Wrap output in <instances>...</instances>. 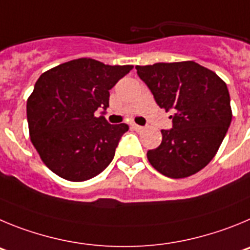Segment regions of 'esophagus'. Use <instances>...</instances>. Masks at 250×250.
Masks as SVG:
<instances>
[{
	"label": "esophagus",
	"instance_id": "obj_1",
	"mask_svg": "<svg viewBox=\"0 0 250 250\" xmlns=\"http://www.w3.org/2000/svg\"><path fill=\"white\" fill-rule=\"evenodd\" d=\"M130 127H132V129L137 130V132H142V130L145 129V127H142V125H136V123H133V125H130Z\"/></svg>",
	"mask_w": 250,
	"mask_h": 250
}]
</instances>
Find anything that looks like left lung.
<instances>
[{
    "label": "left lung",
    "instance_id": "left-lung-1",
    "mask_svg": "<svg viewBox=\"0 0 250 250\" xmlns=\"http://www.w3.org/2000/svg\"><path fill=\"white\" fill-rule=\"evenodd\" d=\"M157 104L172 111L173 128L148 150L152 167L168 178H186L214 158L231 122L227 84L215 72L193 61L136 66Z\"/></svg>",
    "mask_w": 250,
    "mask_h": 250
}]
</instances>
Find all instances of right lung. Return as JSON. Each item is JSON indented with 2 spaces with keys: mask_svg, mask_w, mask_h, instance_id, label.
<instances>
[{
  "mask_svg": "<svg viewBox=\"0 0 250 250\" xmlns=\"http://www.w3.org/2000/svg\"><path fill=\"white\" fill-rule=\"evenodd\" d=\"M132 68L78 58L37 80L27 100L30 138L42 162L61 178L87 181L111 163L128 125H109L96 111L108 107L109 89Z\"/></svg>",
  "mask_w": 250,
  "mask_h": 250,
  "instance_id": "1",
  "label": "right lung"
}]
</instances>
